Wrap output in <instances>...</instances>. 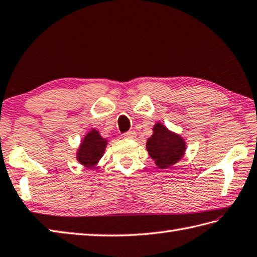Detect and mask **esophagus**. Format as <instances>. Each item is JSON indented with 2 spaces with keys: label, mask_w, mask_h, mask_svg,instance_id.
<instances>
[{
  "label": "esophagus",
  "mask_w": 257,
  "mask_h": 257,
  "mask_svg": "<svg viewBox=\"0 0 257 257\" xmlns=\"http://www.w3.org/2000/svg\"><path fill=\"white\" fill-rule=\"evenodd\" d=\"M122 137L123 138H127V139H133V138L136 137V132H135V130H129V132L124 133L122 135Z\"/></svg>",
  "instance_id": "34e87169"
}]
</instances>
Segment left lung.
<instances>
[{
	"mask_svg": "<svg viewBox=\"0 0 257 257\" xmlns=\"http://www.w3.org/2000/svg\"><path fill=\"white\" fill-rule=\"evenodd\" d=\"M148 154L159 168L165 169L183 157L186 146L179 136L170 133L162 123L154 125V134L147 140Z\"/></svg>",
	"mask_w": 257,
	"mask_h": 257,
	"instance_id": "left-lung-1",
	"label": "left lung"
}]
</instances>
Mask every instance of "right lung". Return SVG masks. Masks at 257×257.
<instances>
[{
  "label": "right lung",
  "mask_w": 257,
  "mask_h": 257,
  "mask_svg": "<svg viewBox=\"0 0 257 257\" xmlns=\"http://www.w3.org/2000/svg\"><path fill=\"white\" fill-rule=\"evenodd\" d=\"M105 145H107L105 139L100 137L98 132L92 130L91 133L85 136L83 143L80 146L78 152L79 163L87 167H92L102 157Z\"/></svg>",
  "instance_id": "1"
}]
</instances>
